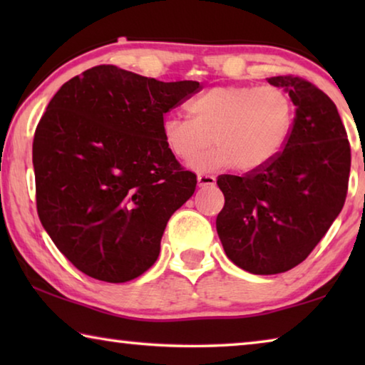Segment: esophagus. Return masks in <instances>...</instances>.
I'll return each mask as SVG.
<instances>
[{"instance_id":"esophagus-1","label":"esophagus","mask_w":365,"mask_h":365,"mask_svg":"<svg viewBox=\"0 0 365 365\" xmlns=\"http://www.w3.org/2000/svg\"><path fill=\"white\" fill-rule=\"evenodd\" d=\"M197 185L200 187H209V185H215V177L207 174H197Z\"/></svg>"}]
</instances>
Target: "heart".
<instances>
[{"instance_id":"obj_1","label":"heart","mask_w":365,"mask_h":365,"mask_svg":"<svg viewBox=\"0 0 365 365\" xmlns=\"http://www.w3.org/2000/svg\"><path fill=\"white\" fill-rule=\"evenodd\" d=\"M188 113L165 114L160 135L170 154L193 157L190 164L197 170L262 169L285 150L294 123L292 96L275 85L212 86L188 103ZM211 139L213 150L198 155Z\"/></svg>"}]
</instances>
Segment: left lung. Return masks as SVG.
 Wrapping results in <instances>:
<instances>
[{
	"label": "left lung",
	"mask_w": 365,
	"mask_h": 365,
	"mask_svg": "<svg viewBox=\"0 0 365 365\" xmlns=\"http://www.w3.org/2000/svg\"><path fill=\"white\" fill-rule=\"evenodd\" d=\"M296 106L285 150L265 168L219 175L225 205L215 225L227 257L256 275L282 274L311 255L348 195L351 146L338 109L316 85L270 77Z\"/></svg>",
	"instance_id": "1"
}]
</instances>
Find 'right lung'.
<instances>
[{
  "mask_svg": "<svg viewBox=\"0 0 365 365\" xmlns=\"http://www.w3.org/2000/svg\"><path fill=\"white\" fill-rule=\"evenodd\" d=\"M200 82H159L96 66L61 86L34 137L36 211L91 279L122 283L156 262L165 225L196 188L160 135Z\"/></svg>",
  "mask_w": 365,
  "mask_h": 365,
  "instance_id": "right-lung-1",
  "label": "right lung"
}]
</instances>
